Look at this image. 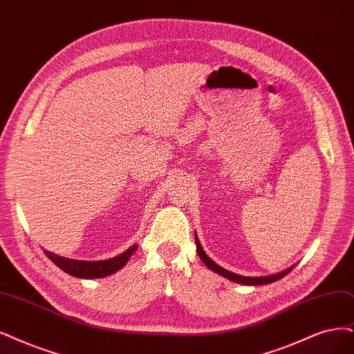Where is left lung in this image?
<instances>
[{
    "label": "left lung",
    "instance_id": "1",
    "mask_svg": "<svg viewBox=\"0 0 354 354\" xmlns=\"http://www.w3.org/2000/svg\"><path fill=\"white\" fill-rule=\"evenodd\" d=\"M195 243H197V252H198L201 261H203V263H204L208 268H210V270L214 271V272H217V274H220V276H223L225 279L233 281V283H239V284H245V286H264V284L274 283V281H277V280L283 279L284 276H287V274H289V272L296 267V264H295V266H292V267H289V268H286V270H283V271H279V272H276V274H270V276L246 277V276H241V274L232 272V271H229V270H226V268H223V267L217 266V264L214 263V261H213L210 257H208V255L205 254V251L203 250V246H201V243H200V239H198V236H197V233H195Z\"/></svg>",
    "mask_w": 354,
    "mask_h": 354
}]
</instances>
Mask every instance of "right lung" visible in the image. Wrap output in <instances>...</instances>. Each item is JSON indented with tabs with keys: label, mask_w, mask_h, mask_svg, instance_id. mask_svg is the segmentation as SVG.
<instances>
[{
	"label": "right lung",
	"mask_w": 354,
	"mask_h": 354,
	"mask_svg": "<svg viewBox=\"0 0 354 354\" xmlns=\"http://www.w3.org/2000/svg\"><path fill=\"white\" fill-rule=\"evenodd\" d=\"M137 243L133 246H129L127 251L122 254L116 255L109 259H102V261H82V259H71V258H65L61 255H57L54 252L44 251L45 255L54 263L57 267H59L62 271L73 277L78 279H102V277H108L111 274H115L118 270H121L127 263L128 259L133 257V254L137 251Z\"/></svg>",
	"instance_id": "add662e5"
}]
</instances>
